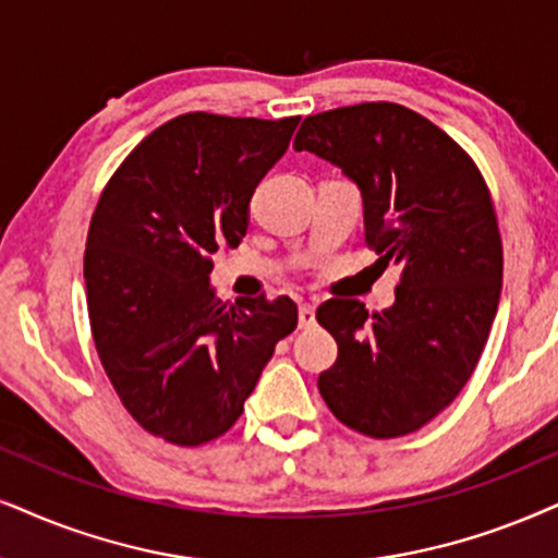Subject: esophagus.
<instances>
[{
  "label": "esophagus",
  "mask_w": 558,
  "mask_h": 558,
  "mask_svg": "<svg viewBox=\"0 0 558 558\" xmlns=\"http://www.w3.org/2000/svg\"><path fill=\"white\" fill-rule=\"evenodd\" d=\"M316 324V308L312 306V303H301V308H299V327L301 329H308V327H314Z\"/></svg>",
  "instance_id": "34e87169"
}]
</instances>
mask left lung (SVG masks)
Wrapping results in <instances>:
<instances>
[{
    "mask_svg": "<svg viewBox=\"0 0 558 558\" xmlns=\"http://www.w3.org/2000/svg\"><path fill=\"white\" fill-rule=\"evenodd\" d=\"M293 149L357 182L365 244L401 267L397 301L380 314L355 299L316 308L337 340L322 399L355 433H414L461 393L495 322L502 239L489 187L461 144L397 102L308 116Z\"/></svg>",
    "mask_w": 558,
    "mask_h": 558,
    "instance_id": "8db88e82",
    "label": "left lung"
}]
</instances>
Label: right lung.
I'll use <instances>...</instances> for the list:
<instances>
[{
    "instance_id": "right-lung-1",
    "label": "right lung",
    "mask_w": 558,
    "mask_h": 558,
    "mask_svg": "<svg viewBox=\"0 0 558 558\" xmlns=\"http://www.w3.org/2000/svg\"><path fill=\"white\" fill-rule=\"evenodd\" d=\"M299 121L172 118L121 161L92 214V340L131 417L172 446L229 433L275 344L299 324L288 295L229 303L208 283L218 246L244 239L252 193Z\"/></svg>"
}]
</instances>
